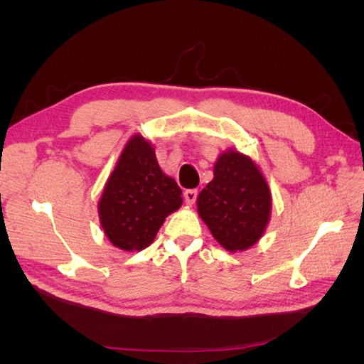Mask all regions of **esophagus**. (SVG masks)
Segmentation results:
<instances>
[{
    "mask_svg": "<svg viewBox=\"0 0 364 364\" xmlns=\"http://www.w3.org/2000/svg\"><path fill=\"white\" fill-rule=\"evenodd\" d=\"M183 197H185V203L186 205H188V206L194 205V202L197 199V190H186L183 193Z\"/></svg>",
    "mask_w": 364,
    "mask_h": 364,
    "instance_id": "34e87169",
    "label": "esophagus"
}]
</instances>
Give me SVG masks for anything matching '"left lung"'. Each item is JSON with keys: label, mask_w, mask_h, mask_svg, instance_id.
<instances>
[{"label": "left lung", "mask_w": 364, "mask_h": 364, "mask_svg": "<svg viewBox=\"0 0 364 364\" xmlns=\"http://www.w3.org/2000/svg\"><path fill=\"white\" fill-rule=\"evenodd\" d=\"M197 213L226 250L243 252L258 243L272 213V193L258 165L235 149L223 151L214 179L197 197Z\"/></svg>", "instance_id": "1"}]
</instances>
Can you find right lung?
Wrapping results in <instances>:
<instances>
[{
  "instance_id": "1",
  "label": "right lung",
  "mask_w": 364,
  "mask_h": 364,
  "mask_svg": "<svg viewBox=\"0 0 364 364\" xmlns=\"http://www.w3.org/2000/svg\"><path fill=\"white\" fill-rule=\"evenodd\" d=\"M181 205L182 190L161 170L150 141L142 135L132 136L98 202V217L107 240L126 252L146 249L165 218Z\"/></svg>"
}]
</instances>
